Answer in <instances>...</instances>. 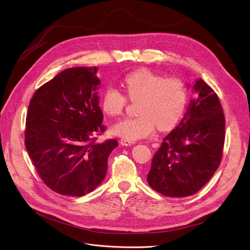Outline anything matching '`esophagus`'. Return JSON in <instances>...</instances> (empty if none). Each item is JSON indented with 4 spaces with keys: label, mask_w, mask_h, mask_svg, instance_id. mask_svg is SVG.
Here are the masks:
<instances>
[{
    "label": "esophagus",
    "mask_w": 250,
    "mask_h": 250,
    "mask_svg": "<svg viewBox=\"0 0 250 250\" xmlns=\"http://www.w3.org/2000/svg\"><path fill=\"white\" fill-rule=\"evenodd\" d=\"M120 144H121L122 146H128L133 145V144H134V141H130V140H126V139H125V138H121V140H120Z\"/></svg>",
    "instance_id": "obj_1"
}]
</instances>
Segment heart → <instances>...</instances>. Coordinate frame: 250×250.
<instances>
[{"label": "heart", "mask_w": 250, "mask_h": 250, "mask_svg": "<svg viewBox=\"0 0 250 250\" xmlns=\"http://www.w3.org/2000/svg\"><path fill=\"white\" fill-rule=\"evenodd\" d=\"M123 87L125 94L115 87L106 88L101 99L102 111L109 117H120L128 100L137 103L138 116L116 123L112 132L126 140L134 141L150 136L155 126L169 130L179 122L187 104V91L182 80L138 69L127 74Z\"/></svg>", "instance_id": "b5f03b06"}]
</instances>
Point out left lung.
Listing matches in <instances>:
<instances>
[{
	"label": "left lung",
	"instance_id": "1",
	"mask_svg": "<svg viewBox=\"0 0 250 250\" xmlns=\"http://www.w3.org/2000/svg\"><path fill=\"white\" fill-rule=\"evenodd\" d=\"M184 118L152 158L147 182L168 197H188L202 189L219 168L226 119L218 95L202 79L194 85Z\"/></svg>",
	"mask_w": 250,
	"mask_h": 250
}]
</instances>
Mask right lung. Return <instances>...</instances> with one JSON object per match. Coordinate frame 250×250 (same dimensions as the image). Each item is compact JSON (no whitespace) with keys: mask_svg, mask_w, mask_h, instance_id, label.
<instances>
[{"mask_svg":"<svg viewBox=\"0 0 250 250\" xmlns=\"http://www.w3.org/2000/svg\"><path fill=\"white\" fill-rule=\"evenodd\" d=\"M97 68H69L34 92L28 104L24 145L43 183L80 197L104 180L116 139L97 142L104 130L95 92Z\"/></svg>","mask_w":250,"mask_h":250,"instance_id":"add662e5","label":"right lung"}]
</instances>
